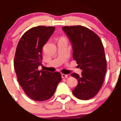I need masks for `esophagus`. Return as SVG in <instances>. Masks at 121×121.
Returning <instances> with one entry per match:
<instances>
[{
    "label": "esophagus",
    "mask_w": 121,
    "mask_h": 121,
    "mask_svg": "<svg viewBox=\"0 0 121 121\" xmlns=\"http://www.w3.org/2000/svg\"><path fill=\"white\" fill-rule=\"evenodd\" d=\"M68 75H66V74H61V77L63 78H67L68 77Z\"/></svg>",
    "instance_id": "34e87169"
}]
</instances>
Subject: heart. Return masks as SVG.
I'll return each mask as SVG.
<instances>
[{
    "label": "heart",
    "mask_w": 121,
    "mask_h": 121,
    "mask_svg": "<svg viewBox=\"0 0 121 121\" xmlns=\"http://www.w3.org/2000/svg\"><path fill=\"white\" fill-rule=\"evenodd\" d=\"M64 39V38H62V39Z\"/></svg>",
    "instance_id": "b5f03b06"
}]
</instances>
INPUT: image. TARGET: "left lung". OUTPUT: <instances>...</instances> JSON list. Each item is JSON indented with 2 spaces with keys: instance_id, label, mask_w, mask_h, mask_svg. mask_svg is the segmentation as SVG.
<instances>
[{
  "instance_id": "left-lung-1",
  "label": "left lung",
  "mask_w": 121,
  "mask_h": 121,
  "mask_svg": "<svg viewBox=\"0 0 121 121\" xmlns=\"http://www.w3.org/2000/svg\"><path fill=\"white\" fill-rule=\"evenodd\" d=\"M62 29L72 44L73 58L82 71L81 76L71 74L78 81L73 94L80 99H90L101 88L107 72L102 41L97 34L82 26H64Z\"/></svg>"
}]
</instances>
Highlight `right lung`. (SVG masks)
Returning <instances> with one entry per match:
<instances>
[{
    "instance_id": "obj_1",
    "label": "right lung",
    "mask_w": 121,
    "mask_h": 121,
    "mask_svg": "<svg viewBox=\"0 0 121 121\" xmlns=\"http://www.w3.org/2000/svg\"><path fill=\"white\" fill-rule=\"evenodd\" d=\"M55 30L54 27H35L24 33L18 43L14 67L18 82L26 94L36 101L53 95L61 81L58 72L38 69L42 62L43 47Z\"/></svg>"
}]
</instances>
